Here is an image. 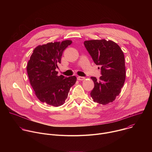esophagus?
Returning <instances> with one entry per match:
<instances>
[{"instance_id": "esophagus-1", "label": "esophagus", "mask_w": 152, "mask_h": 152, "mask_svg": "<svg viewBox=\"0 0 152 152\" xmlns=\"http://www.w3.org/2000/svg\"><path fill=\"white\" fill-rule=\"evenodd\" d=\"M85 77H82V76H78L77 77V79L79 80H85Z\"/></svg>"}]
</instances>
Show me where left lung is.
<instances>
[{"label":"left lung","mask_w":152,"mask_h":152,"mask_svg":"<svg viewBox=\"0 0 152 152\" xmlns=\"http://www.w3.org/2000/svg\"><path fill=\"white\" fill-rule=\"evenodd\" d=\"M84 45L94 63L101 67L99 79L91 77L94 83L91 96L94 102L99 104L113 102L120 93L126 79L124 53L111 40L85 41Z\"/></svg>","instance_id":"left-lung-1"}]
</instances>
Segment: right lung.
Listing matches in <instances>:
<instances>
[{
  "instance_id": "1",
  "label": "right lung",
  "mask_w": 152,
  "mask_h": 152,
  "mask_svg": "<svg viewBox=\"0 0 152 152\" xmlns=\"http://www.w3.org/2000/svg\"><path fill=\"white\" fill-rule=\"evenodd\" d=\"M72 43L71 40L49 42L35 48L27 65L30 83L41 102L53 106L63 104L76 77L58 76L56 69L61 63L64 50Z\"/></svg>"
}]
</instances>
